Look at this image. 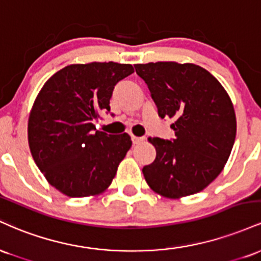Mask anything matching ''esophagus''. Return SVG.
<instances>
[{"instance_id": "esophagus-1", "label": "esophagus", "mask_w": 261, "mask_h": 261, "mask_svg": "<svg viewBox=\"0 0 261 261\" xmlns=\"http://www.w3.org/2000/svg\"><path fill=\"white\" fill-rule=\"evenodd\" d=\"M131 140H133L134 145H139V143H142L143 141H145V137H139L133 135V136H131Z\"/></svg>"}]
</instances>
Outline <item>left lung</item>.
<instances>
[{
  "instance_id": "1",
  "label": "left lung",
  "mask_w": 261,
  "mask_h": 261,
  "mask_svg": "<svg viewBox=\"0 0 261 261\" xmlns=\"http://www.w3.org/2000/svg\"><path fill=\"white\" fill-rule=\"evenodd\" d=\"M162 119L174 122L172 141L148 137L155 160L142 169L148 187L167 199L199 193L222 172L236 140L237 120L228 93L195 64L158 61L135 65Z\"/></svg>"
}]
</instances>
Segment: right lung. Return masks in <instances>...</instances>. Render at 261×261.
Here are the masks:
<instances>
[{
	"label": "right lung",
	"mask_w": 261,
	"mask_h": 261,
	"mask_svg": "<svg viewBox=\"0 0 261 261\" xmlns=\"http://www.w3.org/2000/svg\"><path fill=\"white\" fill-rule=\"evenodd\" d=\"M134 67L118 62L73 64L54 73L38 93L28 120L33 160L45 179L70 197L97 196L112 184L133 141L126 133L95 131L110 112L119 81Z\"/></svg>",
	"instance_id": "obj_1"
}]
</instances>
